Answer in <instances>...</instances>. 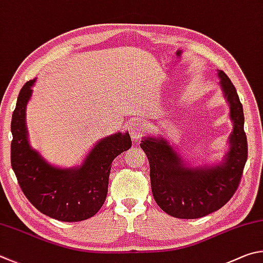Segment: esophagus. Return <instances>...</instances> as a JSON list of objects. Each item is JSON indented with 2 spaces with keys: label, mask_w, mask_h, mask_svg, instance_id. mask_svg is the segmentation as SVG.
Instances as JSON below:
<instances>
[{
  "label": "esophagus",
  "mask_w": 263,
  "mask_h": 263,
  "mask_svg": "<svg viewBox=\"0 0 263 263\" xmlns=\"http://www.w3.org/2000/svg\"><path fill=\"white\" fill-rule=\"evenodd\" d=\"M145 129V124L140 121V120H133L130 122V124L128 126V130L130 133V136H132V140L133 141H139L140 136L142 135V133Z\"/></svg>",
  "instance_id": "obj_1"
}]
</instances>
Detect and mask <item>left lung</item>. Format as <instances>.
Returning <instances> with one entry per match:
<instances>
[{
	"label": "left lung",
	"instance_id": "1",
	"mask_svg": "<svg viewBox=\"0 0 263 263\" xmlns=\"http://www.w3.org/2000/svg\"><path fill=\"white\" fill-rule=\"evenodd\" d=\"M219 85L230 105L233 130L223 162L214 166H187L172 145L160 137H143L141 148L150 164L153 195L170 216L194 219L222 208L236 193L247 160L243 110L237 90L227 73L218 70Z\"/></svg>",
	"mask_w": 263,
	"mask_h": 263
}]
</instances>
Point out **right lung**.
Segmentation results:
<instances>
[{
	"label": "right lung",
	"mask_w": 263,
	"mask_h": 263,
	"mask_svg": "<svg viewBox=\"0 0 263 263\" xmlns=\"http://www.w3.org/2000/svg\"><path fill=\"white\" fill-rule=\"evenodd\" d=\"M35 80L22 87L12 113V170L24 195L40 213L61 222L85 220L104 204L112 162L130 148V136L117 133L101 139L81 166H53L31 148L27 139L25 110Z\"/></svg>",
	"instance_id": "obj_1"
}]
</instances>
